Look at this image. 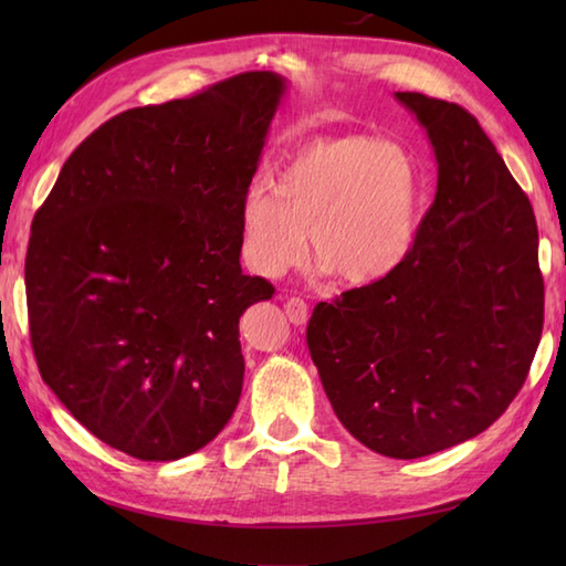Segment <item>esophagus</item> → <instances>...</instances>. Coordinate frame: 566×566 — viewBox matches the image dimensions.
Wrapping results in <instances>:
<instances>
[{
	"label": "esophagus",
	"mask_w": 566,
	"mask_h": 566,
	"mask_svg": "<svg viewBox=\"0 0 566 566\" xmlns=\"http://www.w3.org/2000/svg\"><path fill=\"white\" fill-rule=\"evenodd\" d=\"M284 311H286V316H290V321L296 323V326H304V323L308 321V306H306L304 298L290 296L284 302Z\"/></svg>",
	"instance_id": "esophagus-1"
}]
</instances>
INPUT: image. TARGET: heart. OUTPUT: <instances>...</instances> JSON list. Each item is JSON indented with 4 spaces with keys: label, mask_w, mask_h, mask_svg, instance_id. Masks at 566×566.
I'll return each mask as SVG.
<instances>
[{
    "label": "heart",
    "mask_w": 566,
    "mask_h": 566,
    "mask_svg": "<svg viewBox=\"0 0 566 566\" xmlns=\"http://www.w3.org/2000/svg\"><path fill=\"white\" fill-rule=\"evenodd\" d=\"M423 175L396 140L345 136L311 143L240 207V248L250 270L276 280L311 258L347 286L379 282L413 248Z\"/></svg>",
    "instance_id": "obj_1"
}]
</instances>
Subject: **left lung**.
<instances>
[{
  "mask_svg": "<svg viewBox=\"0 0 566 566\" xmlns=\"http://www.w3.org/2000/svg\"><path fill=\"white\" fill-rule=\"evenodd\" d=\"M394 97L436 153V201L401 268L321 302L306 343L347 432L416 460L506 411L543 335L545 284L531 201L476 118L418 92Z\"/></svg>",
  "mask_w": 566,
  "mask_h": 566,
  "instance_id": "left-lung-1",
  "label": "left lung"
}]
</instances>
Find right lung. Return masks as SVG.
<instances>
[{
	"instance_id": "1",
	"label": "right lung",
	"mask_w": 566,
	"mask_h": 566,
	"mask_svg": "<svg viewBox=\"0 0 566 566\" xmlns=\"http://www.w3.org/2000/svg\"><path fill=\"white\" fill-rule=\"evenodd\" d=\"M286 84L243 72L102 124L35 211L27 302L41 377L136 460L201 450L231 420L238 321L274 286L240 270V207Z\"/></svg>"
}]
</instances>
